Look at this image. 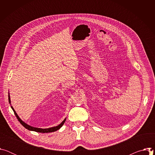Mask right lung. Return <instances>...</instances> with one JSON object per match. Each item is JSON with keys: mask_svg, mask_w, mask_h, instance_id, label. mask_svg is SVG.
Returning a JSON list of instances; mask_svg holds the SVG:
<instances>
[{"mask_svg": "<svg viewBox=\"0 0 155 155\" xmlns=\"http://www.w3.org/2000/svg\"><path fill=\"white\" fill-rule=\"evenodd\" d=\"M8 101H9V103L11 105V108L13 110V111L14 112V114L15 115V116L16 117L18 120L20 122V123L23 125L26 129L29 130H32V131H35V132H41V133H48V132H54V131H56L58 130V129H59L62 126L63 124H64L65 120H66V118L58 126H54V127H50V128H45V129H42V128H38V127H33V126H31L29 124H28L27 123H26L25 122H24L23 120H22L19 117V116L18 115V114H16V111L15 110V109L13 108V107L12 106V104H11V100H10V93H8Z\"/></svg>", "mask_w": 155, "mask_h": 155, "instance_id": "right-lung-1", "label": "right lung"}]
</instances>
